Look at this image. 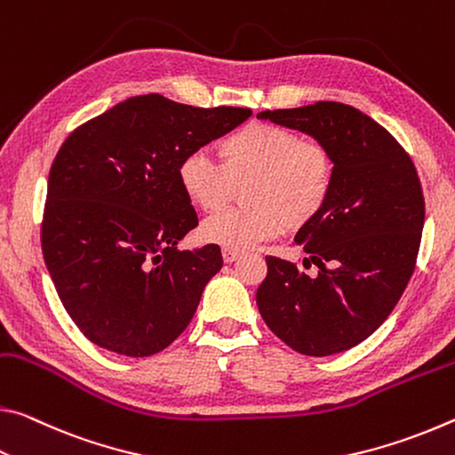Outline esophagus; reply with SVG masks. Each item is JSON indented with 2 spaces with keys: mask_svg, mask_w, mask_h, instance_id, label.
Instances as JSON below:
<instances>
[{
  "mask_svg": "<svg viewBox=\"0 0 455 455\" xmlns=\"http://www.w3.org/2000/svg\"><path fill=\"white\" fill-rule=\"evenodd\" d=\"M221 256H223V262L232 264V262H235L237 258L242 256V251H237V250H223V251H221Z\"/></svg>",
  "mask_w": 455,
  "mask_h": 455,
  "instance_id": "obj_1",
  "label": "esophagus"
}]
</instances>
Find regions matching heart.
<instances>
[{"mask_svg":"<svg viewBox=\"0 0 455 455\" xmlns=\"http://www.w3.org/2000/svg\"><path fill=\"white\" fill-rule=\"evenodd\" d=\"M220 163L204 151L179 161V185L201 212H218L242 188L245 205L207 218L201 237L223 250H248L276 235L310 226L332 196L334 157L323 140L294 129L250 123L218 147Z\"/></svg>","mask_w":455,"mask_h":455,"instance_id":"heart-1","label":"heart"}]
</instances>
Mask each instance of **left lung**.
<instances>
[{"label":"left lung","mask_w":455,"mask_h":455,"mask_svg":"<svg viewBox=\"0 0 455 455\" xmlns=\"http://www.w3.org/2000/svg\"><path fill=\"white\" fill-rule=\"evenodd\" d=\"M258 116L308 132L334 157L329 204L296 235L318 274L266 256L259 315L298 353H342L385 323L411 278L426 220L421 181L397 139L348 104L320 100Z\"/></svg>","instance_id":"1"}]
</instances>
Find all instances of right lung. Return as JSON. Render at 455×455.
<instances>
[{"instance_id":"1","label":"right lung","mask_w":455,"mask_h":455,"mask_svg":"<svg viewBox=\"0 0 455 455\" xmlns=\"http://www.w3.org/2000/svg\"><path fill=\"white\" fill-rule=\"evenodd\" d=\"M250 115L132 96L80 124L60 147L42 251L66 312L94 345L148 356L188 329L223 258L215 243L177 250L197 226L179 185V161Z\"/></svg>"}]
</instances>
